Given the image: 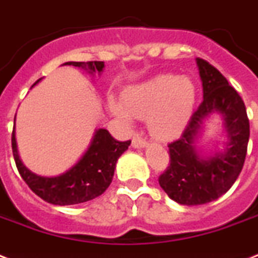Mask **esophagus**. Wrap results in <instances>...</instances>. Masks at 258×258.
<instances>
[{
  "label": "esophagus",
  "instance_id": "obj_1",
  "mask_svg": "<svg viewBox=\"0 0 258 258\" xmlns=\"http://www.w3.org/2000/svg\"><path fill=\"white\" fill-rule=\"evenodd\" d=\"M146 146H147V142L143 139V138L138 137V135H135L133 139V147L134 149H145Z\"/></svg>",
  "mask_w": 258,
  "mask_h": 258
}]
</instances>
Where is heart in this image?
<instances>
[{
    "instance_id": "b5f03b06",
    "label": "heart",
    "mask_w": 258,
    "mask_h": 258,
    "mask_svg": "<svg viewBox=\"0 0 258 258\" xmlns=\"http://www.w3.org/2000/svg\"><path fill=\"white\" fill-rule=\"evenodd\" d=\"M197 89L187 78L159 75L125 91L123 104L111 101V111L124 123L131 116L147 117L150 133L159 139L178 137L188 124L196 107Z\"/></svg>"
}]
</instances>
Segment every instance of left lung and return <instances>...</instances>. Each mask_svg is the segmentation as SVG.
Wrapping results in <instances>:
<instances>
[{
  "mask_svg": "<svg viewBox=\"0 0 258 258\" xmlns=\"http://www.w3.org/2000/svg\"><path fill=\"white\" fill-rule=\"evenodd\" d=\"M204 101L178 141L169 145L170 166L159 176L165 192L179 205L197 206L224 196L240 175L249 142V119L241 96L220 71L197 58ZM213 114L223 117L225 139L214 153H200L196 143Z\"/></svg>",
  "mask_w": 258,
  "mask_h": 258,
  "instance_id": "obj_1",
  "label": "left lung"
}]
</instances>
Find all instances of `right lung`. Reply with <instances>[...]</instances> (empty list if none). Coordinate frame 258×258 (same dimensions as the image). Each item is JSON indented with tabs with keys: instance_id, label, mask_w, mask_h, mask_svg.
I'll return each instance as SVG.
<instances>
[{
	"instance_id": "obj_1",
	"label": "right lung",
	"mask_w": 258,
	"mask_h": 258,
	"mask_svg": "<svg viewBox=\"0 0 258 258\" xmlns=\"http://www.w3.org/2000/svg\"><path fill=\"white\" fill-rule=\"evenodd\" d=\"M62 66L78 67L91 76L101 75L104 71V61H68ZM40 82L41 79L34 83L32 88ZM130 145L131 141L117 142L105 128H97L86 153L71 169L58 175L42 176L30 171L22 163L17 150L16 127L12 134L13 157L22 179L41 200L58 206L83 204L101 196L112 182L117 159Z\"/></svg>"
}]
</instances>
